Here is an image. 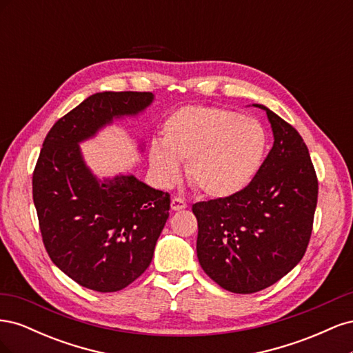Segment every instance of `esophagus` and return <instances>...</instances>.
<instances>
[{
    "label": "esophagus",
    "instance_id": "esophagus-1",
    "mask_svg": "<svg viewBox=\"0 0 353 353\" xmlns=\"http://www.w3.org/2000/svg\"><path fill=\"white\" fill-rule=\"evenodd\" d=\"M170 209H172L174 212L184 210V209H187V203L184 200L178 199V197H174L172 201H170Z\"/></svg>",
    "mask_w": 353,
    "mask_h": 353
}]
</instances>
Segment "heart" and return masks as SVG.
Segmentation results:
<instances>
[{
	"mask_svg": "<svg viewBox=\"0 0 353 353\" xmlns=\"http://www.w3.org/2000/svg\"><path fill=\"white\" fill-rule=\"evenodd\" d=\"M162 144L148 147V162L165 185L178 181L179 162L203 196L227 199L248 187L263 162L262 125L239 113L206 105H187L166 117Z\"/></svg>",
	"mask_w": 353,
	"mask_h": 353,
	"instance_id": "1",
	"label": "heart"
}]
</instances>
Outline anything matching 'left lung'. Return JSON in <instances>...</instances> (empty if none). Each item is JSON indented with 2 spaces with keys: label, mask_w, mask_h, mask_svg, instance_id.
<instances>
[{
  "label": "left lung",
  "mask_w": 353,
  "mask_h": 353,
  "mask_svg": "<svg viewBox=\"0 0 353 353\" xmlns=\"http://www.w3.org/2000/svg\"><path fill=\"white\" fill-rule=\"evenodd\" d=\"M274 135L252 183L227 199L193 205L197 258L232 293L261 292L301 262L312 232L318 181L302 137L263 104Z\"/></svg>",
  "instance_id": "8db88e82"
}]
</instances>
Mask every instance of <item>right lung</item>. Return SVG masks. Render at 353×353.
<instances>
[{
    "label": "right lung",
    "mask_w": 353,
    "mask_h": 353,
    "mask_svg": "<svg viewBox=\"0 0 353 353\" xmlns=\"http://www.w3.org/2000/svg\"><path fill=\"white\" fill-rule=\"evenodd\" d=\"M153 92L104 91L59 119L42 144L32 188L51 261L73 281L100 293L122 290L150 265L170 196L132 174L97 178L81 144L116 121L143 114ZM144 152V143H138Z\"/></svg>",
    "instance_id": "obj_1"
}]
</instances>
